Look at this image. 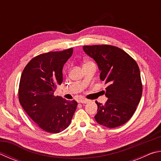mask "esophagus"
Wrapping results in <instances>:
<instances>
[{"label":"esophagus","mask_w":161,"mask_h":161,"mask_svg":"<svg viewBox=\"0 0 161 161\" xmlns=\"http://www.w3.org/2000/svg\"><path fill=\"white\" fill-rule=\"evenodd\" d=\"M87 102H89V100L86 99H84V98H80V99H78V103H86Z\"/></svg>","instance_id":"34e87169"}]
</instances>
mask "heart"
<instances>
[{
  "label": "heart",
  "instance_id": "heart-1",
  "mask_svg": "<svg viewBox=\"0 0 161 161\" xmlns=\"http://www.w3.org/2000/svg\"><path fill=\"white\" fill-rule=\"evenodd\" d=\"M86 63H92V62H90V61H88V62H86L85 64H86Z\"/></svg>",
  "mask_w": 161,
  "mask_h": 161
}]
</instances>
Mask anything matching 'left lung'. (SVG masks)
<instances>
[{"label":"left lung","mask_w":161,"mask_h":161,"mask_svg":"<svg viewBox=\"0 0 161 161\" xmlns=\"http://www.w3.org/2000/svg\"><path fill=\"white\" fill-rule=\"evenodd\" d=\"M83 50L97 62L100 80L108 86L107 102L96 101L95 120L107 128L121 126L131 118L142 96L139 67L129 54L115 46L85 45Z\"/></svg>","instance_id":"8db88e82"}]
</instances>
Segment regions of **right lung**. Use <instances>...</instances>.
<instances>
[{
	"label": "right lung",
	"mask_w": 161,
	"mask_h": 161,
	"mask_svg": "<svg viewBox=\"0 0 161 161\" xmlns=\"http://www.w3.org/2000/svg\"><path fill=\"white\" fill-rule=\"evenodd\" d=\"M73 48L50 52L32 58L22 72L18 97L28 115L45 131L58 133L69 126L77 107L75 100L54 96L63 81L62 69Z\"/></svg>",
	"instance_id": "add662e5"
}]
</instances>
